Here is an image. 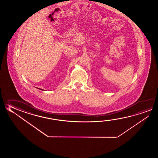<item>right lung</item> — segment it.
Returning <instances> with one entry per match:
<instances>
[{"instance_id": "1", "label": "right lung", "mask_w": 158, "mask_h": 158, "mask_svg": "<svg viewBox=\"0 0 158 158\" xmlns=\"http://www.w3.org/2000/svg\"><path fill=\"white\" fill-rule=\"evenodd\" d=\"M37 89H40V90H43V89H40V88H37Z\"/></svg>"}]
</instances>
